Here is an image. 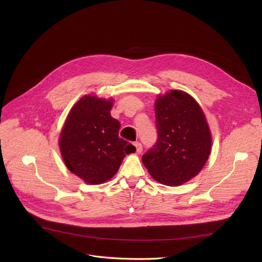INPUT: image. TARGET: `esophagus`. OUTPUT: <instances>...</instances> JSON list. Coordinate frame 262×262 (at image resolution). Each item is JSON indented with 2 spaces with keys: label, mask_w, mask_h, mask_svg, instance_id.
I'll return each mask as SVG.
<instances>
[{
  "label": "esophagus",
  "mask_w": 262,
  "mask_h": 262,
  "mask_svg": "<svg viewBox=\"0 0 262 262\" xmlns=\"http://www.w3.org/2000/svg\"><path fill=\"white\" fill-rule=\"evenodd\" d=\"M134 145L136 147V152L138 153V154H140L142 152V145H141V143L140 142H135Z\"/></svg>",
  "instance_id": "34e87169"
}]
</instances>
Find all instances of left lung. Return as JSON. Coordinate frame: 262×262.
Returning <instances> with one entry per match:
<instances>
[{"label":"left lung","mask_w":262,"mask_h":262,"mask_svg":"<svg viewBox=\"0 0 262 262\" xmlns=\"http://www.w3.org/2000/svg\"><path fill=\"white\" fill-rule=\"evenodd\" d=\"M157 141L142 156L154 180L175 187L196 176L207 161L211 134L202 108L181 90L159 95L155 102Z\"/></svg>","instance_id":"obj_1"}]
</instances>
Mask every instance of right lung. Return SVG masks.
<instances>
[{
	"instance_id": "right-lung-1",
	"label": "right lung",
	"mask_w": 262,
	"mask_h": 262,
	"mask_svg": "<svg viewBox=\"0 0 262 262\" xmlns=\"http://www.w3.org/2000/svg\"><path fill=\"white\" fill-rule=\"evenodd\" d=\"M113 100L85 95L69 113L59 137L66 167L90 185L107 182L135 146L119 137L121 124L110 116Z\"/></svg>"
}]
</instances>
